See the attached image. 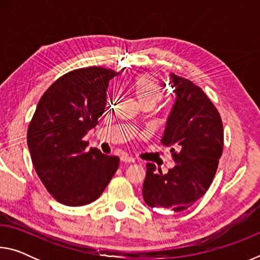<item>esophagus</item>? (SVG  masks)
Masks as SVG:
<instances>
[{"mask_svg":"<svg viewBox=\"0 0 260 260\" xmlns=\"http://www.w3.org/2000/svg\"><path fill=\"white\" fill-rule=\"evenodd\" d=\"M120 159H121L122 161H125V162H135V159H134V158H133V157H131V156H128V155H122Z\"/></svg>","mask_w":260,"mask_h":260,"instance_id":"obj_1","label":"esophagus"}]
</instances>
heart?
<instances>
[{
    "label": "heart",
    "instance_id": "1",
    "mask_svg": "<svg viewBox=\"0 0 260 260\" xmlns=\"http://www.w3.org/2000/svg\"><path fill=\"white\" fill-rule=\"evenodd\" d=\"M133 90L136 98L142 104L144 102H157L161 98V83L151 74H141L133 81Z\"/></svg>",
    "mask_w": 260,
    "mask_h": 260
}]
</instances>
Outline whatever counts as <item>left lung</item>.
<instances>
[{
  "label": "left lung",
  "instance_id": "8db88e82",
  "mask_svg": "<svg viewBox=\"0 0 260 260\" xmlns=\"http://www.w3.org/2000/svg\"><path fill=\"white\" fill-rule=\"evenodd\" d=\"M175 95L160 142L171 148L175 166L162 174L148 162L142 195L147 205L183 211L212 183L222 155L223 128L218 110L200 87L170 74Z\"/></svg>",
  "mask_w": 260,
  "mask_h": 260
}]
</instances>
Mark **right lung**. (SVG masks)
Listing matches in <instances>:
<instances>
[{
	"label": "right lung",
	"instance_id": "add662e5",
	"mask_svg": "<svg viewBox=\"0 0 260 260\" xmlns=\"http://www.w3.org/2000/svg\"><path fill=\"white\" fill-rule=\"evenodd\" d=\"M119 72L100 67L60 77L39 101L27 131L35 172L56 201L82 206L102 195L119 158L86 150L87 132L99 124L107 105L109 81Z\"/></svg>",
	"mask_w": 260,
	"mask_h": 260
}]
</instances>
